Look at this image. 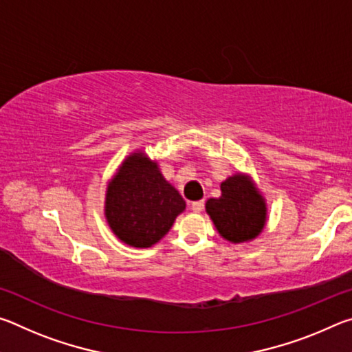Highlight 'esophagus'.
Listing matches in <instances>:
<instances>
[{
  "label": "esophagus",
  "mask_w": 352,
  "mask_h": 352,
  "mask_svg": "<svg viewBox=\"0 0 352 352\" xmlns=\"http://www.w3.org/2000/svg\"><path fill=\"white\" fill-rule=\"evenodd\" d=\"M204 208H205V201L204 200L192 201V204H190V210H192L194 212H201V211H204Z\"/></svg>",
  "instance_id": "esophagus-1"
}]
</instances>
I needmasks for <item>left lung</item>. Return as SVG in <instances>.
I'll list each match as a JSON object with an SVG mask.
<instances>
[{"mask_svg": "<svg viewBox=\"0 0 352 352\" xmlns=\"http://www.w3.org/2000/svg\"><path fill=\"white\" fill-rule=\"evenodd\" d=\"M220 197L205 205L217 233L231 243L256 239L267 223V201L253 178L236 172L220 183Z\"/></svg>", "mask_w": 352, "mask_h": 352, "instance_id": "8db88e82", "label": "left lung"}]
</instances>
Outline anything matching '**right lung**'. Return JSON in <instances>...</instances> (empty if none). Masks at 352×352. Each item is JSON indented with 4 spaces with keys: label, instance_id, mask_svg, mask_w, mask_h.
I'll list each match as a JSON object with an SVG mask.
<instances>
[{
    "label": "right lung",
    "instance_id": "1",
    "mask_svg": "<svg viewBox=\"0 0 352 352\" xmlns=\"http://www.w3.org/2000/svg\"><path fill=\"white\" fill-rule=\"evenodd\" d=\"M184 208L180 192L144 151L127 155L107 183V223L130 247L148 248L162 241Z\"/></svg>",
    "mask_w": 352,
    "mask_h": 352
}]
</instances>
